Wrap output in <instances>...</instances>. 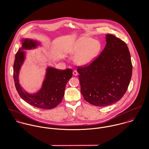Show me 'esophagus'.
Returning a JSON list of instances; mask_svg holds the SVG:
<instances>
[{
    "label": "esophagus",
    "mask_w": 149,
    "mask_h": 149,
    "mask_svg": "<svg viewBox=\"0 0 149 149\" xmlns=\"http://www.w3.org/2000/svg\"><path fill=\"white\" fill-rule=\"evenodd\" d=\"M73 74L74 76H77V75L78 74V73H77V72L76 70H74V71L73 72Z\"/></svg>",
    "instance_id": "esophagus-1"
}]
</instances>
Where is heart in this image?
Instances as JSON below:
<instances>
[{"mask_svg": "<svg viewBox=\"0 0 149 149\" xmlns=\"http://www.w3.org/2000/svg\"><path fill=\"white\" fill-rule=\"evenodd\" d=\"M102 49L100 42L89 37L79 38L69 49L71 55H76L74 63L83 66L91 64L99 55Z\"/></svg>", "mask_w": 149, "mask_h": 149, "instance_id": "heart-1", "label": "heart"}]
</instances>
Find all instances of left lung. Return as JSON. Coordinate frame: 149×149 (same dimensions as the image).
<instances>
[{
	"label": "left lung",
	"mask_w": 149,
	"mask_h": 149,
	"mask_svg": "<svg viewBox=\"0 0 149 149\" xmlns=\"http://www.w3.org/2000/svg\"><path fill=\"white\" fill-rule=\"evenodd\" d=\"M106 45L92 63L79 67L81 93L96 106L111 105L127 90L132 71L130 53L124 41L112 34L106 36Z\"/></svg>",
	"instance_id": "1"
}]
</instances>
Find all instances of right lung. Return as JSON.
Wrapping results in <instances>:
<instances>
[{"mask_svg":"<svg viewBox=\"0 0 149 149\" xmlns=\"http://www.w3.org/2000/svg\"><path fill=\"white\" fill-rule=\"evenodd\" d=\"M22 47L17 52L14 63V80L17 91L22 99L29 104L42 109H52L59 104L64 96L65 86L72 77L71 69L59 70L47 67L41 88L36 93L27 92L19 84V74L26 57V51L36 49L40 42L29 38H22Z\"/></svg>","mask_w":149,"mask_h":149,"instance_id":"right-lung-1","label":"right lung"}]
</instances>
